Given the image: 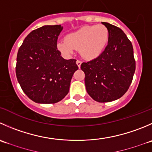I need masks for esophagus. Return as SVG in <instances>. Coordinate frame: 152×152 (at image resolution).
I'll use <instances>...</instances> for the list:
<instances>
[{
    "instance_id": "obj_1",
    "label": "esophagus",
    "mask_w": 152,
    "mask_h": 152,
    "mask_svg": "<svg viewBox=\"0 0 152 152\" xmlns=\"http://www.w3.org/2000/svg\"><path fill=\"white\" fill-rule=\"evenodd\" d=\"M76 64H77V65H78V67H79V68H80V67H81V64H82V61H79V60H77V61H76Z\"/></svg>"
}]
</instances>
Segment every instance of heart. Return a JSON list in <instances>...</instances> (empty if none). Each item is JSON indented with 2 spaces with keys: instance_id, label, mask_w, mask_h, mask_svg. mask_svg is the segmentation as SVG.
I'll use <instances>...</instances> for the list:
<instances>
[{
  "instance_id": "b5f03b06",
  "label": "heart",
  "mask_w": 152,
  "mask_h": 152,
  "mask_svg": "<svg viewBox=\"0 0 152 152\" xmlns=\"http://www.w3.org/2000/svg\"><path fill=\"white\" fill-rule=\"evenodd\" d=\"M108 39V29L104 25L85 26L58 42L57 48L67 56L72 55L76 50H79L85 59L92 60L104 51Z\"/></svg>"
}]
</instances>
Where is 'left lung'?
<instances>
[{
  "label": "left lung",
  "instance_id": "1",
  "mask_svg": "<svg viewBox=\"0 0 152 152\" xmlns=\"http://www.w3.org/2000/svg\"><path fill=\"white\" fill-rule=\"evenodd\" d=\"M109 39L104 50L97 58L81 64L85 74L88 94L95 101L107 102L123 96L133 79L136 63L132 42L120 28L102 22Z\"/></svg>",
  "mask_w": 152,
  "mask_h": 152
}]
</instances>
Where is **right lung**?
Masks as SVG:
<instances>
[{
	"label": "right lung",
	"mask_w": 152,
	"mask_h": 152,
	"mask_svg": "<svg viewBox=\"0 0 152 152\" xmlns=\"http://www.w3.org/2000/svg\"><path fill=\"white\" fill-rule=\"evenodd\" d=\"M62 29L61 25H46L32 30L18 50L17 79L25 94L35 102L61 101L68 94L73 73L79 68L76 59H64L57 49Z\"/></svg>",
	"instance_id": "add662e5"
}]
</instances>
